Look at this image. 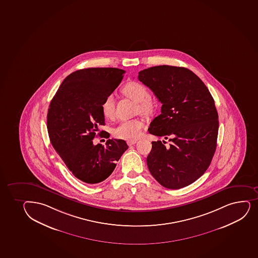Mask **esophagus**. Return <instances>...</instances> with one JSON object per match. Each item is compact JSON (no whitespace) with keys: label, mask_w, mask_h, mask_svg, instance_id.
Here are the masks:
<instances>
[{"label":"esophagus","mask_w":258,"mask_h":258,"mask_svg":"<svg viewBox=\"0 0 258 258\" xmlns=\"http://www.w3.org/2000/svg\"><path fill=\"white\" fill-rule=\"evenodd\" d=\"M127 143L128 146H132V145L136 144V143H137V141H128Z\"/></svg>","instance_id":"1"}]
</instances>
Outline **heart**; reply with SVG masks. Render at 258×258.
Returning a JSON list of instances; mask_svg holds the SVG:
<instances>
[{"mask_svg": "<svg viewBox=\"0 0 258 258\" xmlns=\"http://www.w3.org/2000/svg\"><path fill=\"white\" fill-rule=\"evenodd\" d=\"M122 91L127 98L137 103L136 111L142 115L150 116L155 111V102L150 98L148 89L142 83L131 82L122 88ZM101 111L106 119L113 118L115 100L112 94H108L104 98L101 103ZM143 127L144 122L142 119L125 120L114 128L113 135L117 138L133 141L140 137Z\"/></svg>", "mask_w": 258, "mask_h": 258, "instance_id": "1", "label": "heart"}]
</instances>
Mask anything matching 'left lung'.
Segmentation results:
<instances>
[{"instance_id":"8db88e82","label":"left lung","mask_w":258,"mask_h":258,"mask_svg":"<svg viewBox=\"0 0 258 258\" xmlns=\"http://www.w3.org/2000/svg\"><path fill=\"white\" fill-rule=\"evenodd\" d=\"M139 80L162 103L150 134L169 138L153 142L149 171L162 186L180 189L198 180L216 152L218 113L211 93L197 75L184 67L158 66L139 72Z\"/></svg>"}]
</instances>
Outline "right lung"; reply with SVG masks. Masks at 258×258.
Wrapping results in <instances>:
<instances>
[{
    "label": "right lung",
    "mask_w": 258,
    "mask_h": 258,
    "mask_svg": "<svg viewBox=\"0 0 258 258\" xmlns=\"http://www.w3.org/2000/svg\"><path fill=\"white\" fill-rule=\"evenodd\" d=\"M124 73L117 68L78 70L64 78L50 102L47 124L51 144L70 171L89 185L109 177L128 148L118 139H109L105 147L93 143L98 126L105 125L101 103Z\"/></svg>",
    "instance_id": "add662e5"
}]
</instances>
